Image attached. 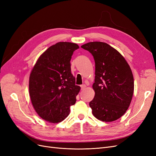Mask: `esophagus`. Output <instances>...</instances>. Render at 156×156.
<instances>
[{"label": "esophagus", "instance_id": "34e87169", "mask_svg": "<svg viewBox=\"0 0 156 156\" xmlns=\"http://www.w3.org/2000/svg\"><path fill=\"white\" fill-rule=\"evenodd\" d=\"M85 88H86V85H85V84H82V85H81V90L85 89Z\"/></svg>", "mask_w": 156, "mask_h": 156}]
</instances>
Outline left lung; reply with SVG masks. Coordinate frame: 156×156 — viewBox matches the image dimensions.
<instances>
[{"instance_id": "8db88e82", "label": "left lung", "mask_w": 156, "mask_h": 156, "mask_svg": "<svg viewBox=\"0 0 156 156\" xmlns=\"http://www.w3.org/2000/svg\"><path fill=\"white\" fill-rule=\"evenodd\" d=\"M81 48L95 61V96L89 103L93 115L103 122L120 119L133 94L134 80L129 64L119 51L104 42H89Z\"/></svg>"}]
</instances>
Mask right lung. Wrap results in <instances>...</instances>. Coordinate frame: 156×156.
<instances>
[{
  "label": "right lung",
  "mask_w": 156,
  "mask_h": 156,
  "mask_svg": "<svg viewBox=\"0 0 156 156\" xmlns=\"http://www.w3.org/2000/svg\"><path fill=\"white\" fill-rule=\"evenodd\" d=\"M79 48L71 42H58L42 54L29 79V94L35 111L51 123L64 120L76 102L81 87L75 85L70 60Z\"/></svg>",
  "instance_id": "add662e5"
}]
</instances>
